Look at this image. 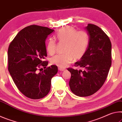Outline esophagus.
<instances>
[{
	"label": "esophagus",
	"mask_w": 122,
	"mask_h": 122,
	"mask_svg": "<svg viewBox=\"0 0 122 122\" xmlns=\"http://www.w3.org/2000/svg\"><path fill=\"white\" fill-rule=\"evenodd\" d=\"M58 70H59V71H65V70L66 69H65V68H62V67H59V68H58Z\"/></svg>",
	"instance_id": "34e87169"
}]
</instances>
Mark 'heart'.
Instances as JSON below:
<instances>
[{
  "label": "heart",
  "instance_id": "1",
  "mask_svg": "<svg viewBox=\"0 0 122 122\" xmlns=\"http://www.w3.org/2000/svg\"><path fill=\"white\" fill-rule=\"evenodd\" d=\"M56 38L60 43H64V52L53 57L51 62L60 67H65L73 59H81L85 53L89 44V36L85 31H77L73 27H64L58 31ZM57 43L55 40L50 39L46 44V50L52 55L56 51Z\"/></svg>",
  "mask_w": 122,
  "mask_h": 122
}]
</instances>
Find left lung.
Masks as SVG:
<instances>
[{
  "label": "left lung",
  "instance_id": "obj_1",
  "mask_svg": "<svg viewBox=\"0 0 122 122\" xmlns=\"http://www.w3.org/2000/svg\"><path fill=\"white\" fill-rule=\"evenodd\" d=\"M86 29L89 36V46L81 61L75 63L82 70L68 68L71 76V91L79 97H87L99 90L105 81L111 65V43L100 27L88 24Z\"/></svg>",
  "mask_w": 122,
  "mask_h": 122
}]
</instances>
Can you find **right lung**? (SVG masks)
Instances as JSON below:
<instances>
[{"label": "right lung", "mask_w": 122, "mask_h": 122, "mask_svg": "<svg viewBox=\"0 0 122 122\" xmlns=\"http://www.w3.org/2000/svg\"><path fill=\"white\" fill-rule=\"evenodd\" d=\"M53 30L32 25L20 31L8 49V70L19 90L29 98H43L51 89L56 65L47 67L45 40ZM45 69L38 73V69Z\"/></svg>", "instance_id": "1"}]
</instances>
